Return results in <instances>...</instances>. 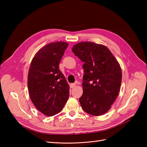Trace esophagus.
<instances>
[{"label":"esophagus","mask_w":147,"mask_h":147,"mask_svg":"<svg viewBox=\"0 0 147 147\" xmlns=\"http://www.w3.org/2000/svg\"><path fill=\"white\" fill-rule=\"evenodd\" d=\"M75 86H76V84H75V83H71V84H70V87L71 88H74V87H75Z\"/></svg>","instance_id":"34e87169"}]
</instances>
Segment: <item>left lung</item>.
<instances>
[{
    "instance_id": "8db88e82",
    "label": "left lung",
    "mask_w": 147,
    "mask_h": 147,
    "mask_svg": "<svg viewBox=\"0 0 147 147\" xmlns=\"http://www.w3.org/2000/svg\"><path fill=\"white\" fill-rule=\"evenodd\" d=\"M72 50L84 63L83 91L79 99L82 109L94 116L105 113L116 100L121 86L118 62L107 47L94 42L78 43Z\"/></svg>"
}]
</instances>
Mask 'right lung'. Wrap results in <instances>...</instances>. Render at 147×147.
I'll return each instance as SVG.
<instances>
[{
    "mask_svg": "<svg viewBox=\"0 0 147 147\" xmlns=\"http://www.w3.org/2000/svg\"><path fill=\"white\" fill-rule=\"evenodd\" d=\"M69 44L52 42L42 47L30 63L28 77L30 98L43 114L53 116L61 112L69 97V86L59 69Z\"/></svg>",
    "mask_w": 147,
    "mask_h": 147,
    "instance_id": "1",
    "label": "right lung"
}]
</instances>
